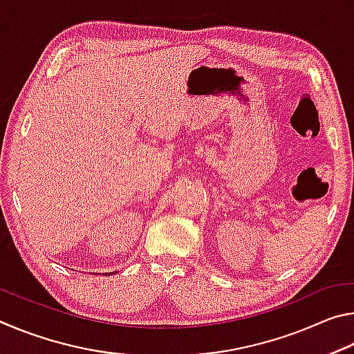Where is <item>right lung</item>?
<instances>
[{"label":"right lung","mask_w":354,"mask_h":354,"mask_svg":"<svg viewBox=\"0 0 354 354\" xmlns=\"http://www.w3.org/2000/svg\"><path fill=\"white\" fill-rule=\"evenodd\" d=\"M107 274H111V273H106V277H107Z\"/></svg>","instance_id":"obj_1"}]
</instances>
